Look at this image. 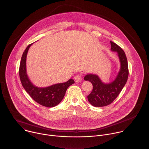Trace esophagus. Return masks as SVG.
<instances>
[{"instance_id": "esophagus-1", "label": "esophagus", "mask_w": 149, "mask_h": 149, "mask_svg": "<svg viewBox=\"0 0 149 149\" xmlns=\"http://www.w3.org/2000/svg\"><path fill=\"white\" fill-rule=\"evenodd\" d=\"M74 80L76 82H79L82 80V77L81 74H77L75 77H74Z\"/></svg>"}]
</instances>
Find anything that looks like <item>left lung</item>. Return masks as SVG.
<instances>
[{
  "mask_svg": "<svg viewBox=\"0 0 149 149\" xmlns=\"http://www.w3.org/2000/svg\"><path fill=\"white\" fill-rule=\"evenodd\" d=\"M111 51L118 53L120 63V68L115 79L109 84L104 83L97 75L86 74L84 79L89 81L93 89L87 97L89 103L95 107H102L111 104L118 97L125 85L128 76V63L123 49L116 43L111 41Z\"/></svg>",
  "mask_w": 149,
  "mask_h": 149,
  "instance_id": "8db88e82",
  "label": "left lung"
}]
</instances>
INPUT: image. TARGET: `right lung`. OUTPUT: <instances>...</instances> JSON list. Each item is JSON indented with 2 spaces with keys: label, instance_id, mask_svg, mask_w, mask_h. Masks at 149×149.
I'll list each match as a JSON object with an SVG mask.
<instances>
[{
  "label": "right lung",
  "instance_id": "right-lung-1",
  "mask_svg": "<svg viewBox=\"0 0 149 149\" xmlns=\"http://www.w3.org/2000/svg\"><path fill=\"white\" fill-rule=\"evenodd\" d=\"M31 45L32 44H30L27 47L21 58L19 76L22 86L36 102L45 107H54L61 102L67 88L75 82L72 79H70L66 82L56 84L45 88H40L34 85L29 79L26 72L27 54Z\"/></svg>",
  "mask_w": 149,
  "mask_h": 149
}]
</instances>
